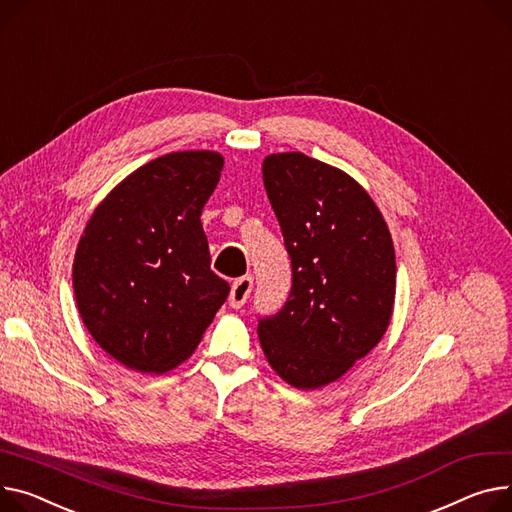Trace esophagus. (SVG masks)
Returning a JSON list of instances; mask_svg holds the SVG:
<instances>
[{
	"label": "esophagus",
	"mask_w": 512,
	"mask_h": 512,
	"mask_svg": "<svg viewBox=\"0 0 512 512\" xmlns=\"http://www.w3.org/2000/svg\"><path fill=\"white\" fill-rule=\"evenodd\" d=\"M251 290H253V278L251 276H243L238 278L232 288H230V296H228V302L232 309H241V306L247 302V298L251 296Z\"/></svg>",
	"instance_id": "1"
}]
</instances>
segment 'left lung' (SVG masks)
Segmentation results:
<instances>
[{
    "mask_svg": "<svg viewBox=\"0 0 512 512\" xmlns=\"http://www.w3.org/2000/svg\"><path fill=\"white\" fill-rule=\"evenodd\" d=\"M261 170L292 259V290L280 313L259 321V342L288 385L313 391L383 339L395 249L377 203L344 170L302 152L269 154Z\"/></svg>",
    "mask_w": 512,
    "mask_h": 512,
    "instance_id": "1",
    "label": "left lung"
}]
</instances>
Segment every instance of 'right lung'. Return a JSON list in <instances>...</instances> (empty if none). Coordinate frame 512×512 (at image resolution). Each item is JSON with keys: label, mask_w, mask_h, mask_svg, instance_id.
<instances>
[{"label": "right lung", "mask_w": 512, "mask_h": 512, "mask_svg": "<svg viewBox=\"0 0 512 512\" xmlns=\"http://www.w3.org/2000/svg\"><path fill=\"white\" fill-rule=\"evenodd\" d=\"M222 166L210 150L154 158L98 203L80 236L78 313L94 342L135 372L185 362L230 292L210 269L199 220Z\"/></svg>", "instance_id": "obj_1"}]
</instances>
